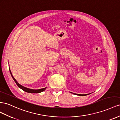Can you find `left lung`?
Segmentation results:
<instances>
[{
    "instance_id": "1",
    "label": "left lung",
    "mask_w": 120,
    "mask_h": 120,
    "mask_svg": "<svg viewBox=\"0 0 120 120\" xmlns=\"http://www.w3.org/2000/svg\"><path fill=\"white\" fill-rule=\"evenodd\" d=\"M71 94H75V95H81V96H85V95H88V94H74V93H72V92H71Z\"/></svg>"
}]
</instances>
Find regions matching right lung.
<instances>
[{"mask_svg":"<svg viewBox=\"0 0 120 120\" xmlns=\"http://www.w3.org/2000/svg\"><path fill=\"white\" fill-rule=\"evenodd\" d=\"M9 71H10V73H11V76L13 78V79L14 80V81H15V82L16 83V85H18V86L20 88H21L22 90H23V91H25L26 92H28V93H32V94H38V93H40L41 92H43V91L45 90L47 87H45V88H41V89H39V90H33V89H30L29 88H26L24 87L22 85H20V84H19L18 81L16 80V79L14 78V77L13 76V75L11 73V69H10V68L9 67Z\"/></svg>","mask_w":120,"mask_h":120,"instance_id":"add662e5","label":"right lung"}]
</instances>
